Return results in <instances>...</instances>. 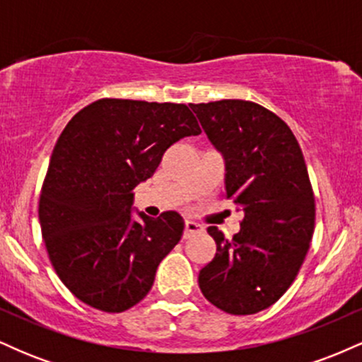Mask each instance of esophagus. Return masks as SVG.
<instances>
[{
    "label": "esophagus",
    "instance_id": "34e87169",
    "mask_svg": "<svg viewBox=\"0 0 362 362\" xmlns=\"http://www.w3.org/2000/svg\"><path fill=\"white\" fill-rule=\"evenodd\" d=\"M204 231V228L201 226V224H197L195 221H190V219H187L185 221V228H184V236H192V235H199Z\"/></svg>",
    "mask_w": 362,
    "mask_h": 362
}]
</instances>
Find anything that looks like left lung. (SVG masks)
<instances>
[{"mask_svg": "<svg viewBox=\"0 0 362 362\" xmlns=\"http://www.w3.org/2000/svg\"><path fill=\"white\" fill-rule=\"evenodd\" d=\"M189 107L224 158V195L243 211L233 238L207 228L216 255L199 272V288L226 313H259L288 291L308 253L315 197L305 158L288 124L259 103Z\"/></svg>", "mask_w": 362, "mask_h": 362, "instance_id": "obj_1", "label": "left lung"}]
</instances>
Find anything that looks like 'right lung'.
I'll list each match as a JSON object with an SVG mask.
<instances>
[{
  "label": "right lung",
  "instance_id": "obj_1",
  "mask_svg": "<svg viewBox=\"0 0 362 362\" xmlns=\"http://www.w3.org/2000/svg\"><path fill=\"white\" fill-rule=\"evenodd\" d=\"M201 134L184 103L102 98L78 112L54 146L39 201L49 259L78 300L120 313L143 300L180 242L175 211L134 218V187L173 143Z\"/></svg>",
  "mask_w": 362,
  "mask_h": 362
}]
</instances>
